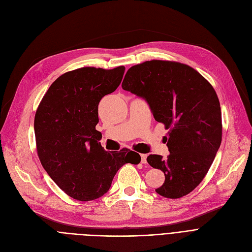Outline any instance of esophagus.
Segmentation results:
<instances>
[{
  "instance_id": "34e87169",
  "label": "esophagus",
  "mask_w": 252,
  "mask_h": 252,
  "mask_svg": "<svg viewBox=\"0 0 252 252\" xmlns=\"http://www.w3.org/2000/svg\"><path fill=\"white\" fill-rule=\"evenodd\" d=\"M141 162L142 163H147V155L146 154H141Z\"/></svg>"
}]
</instances>
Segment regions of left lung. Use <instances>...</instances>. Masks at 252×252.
<instances>
[{
	"label": "left lung",
	"mask_w": 252,
	"mask_h": 252,
	"mask_svg": "<svg viewBox=\"0 0 252 252\" xmlns=\"http://www.w3.org/2000/svg\"><path fill=\"white\" fill-rule=\"evenodd\" d=\"M122 87L146 100L155 121L169 129L168 156L147 157L165 176L155 191L171 199L189 194L204 179L220 146L221 112L215 89L189 65L163 60L131 66Z\"/></svg>",
	"instance_id": "1"
}]
</instances>
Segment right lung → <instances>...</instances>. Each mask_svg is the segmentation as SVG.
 Listing matches in <instances>:
<instances>
[{
    "label": "right lung",
    "instance_id": "obj_1",
    "mask_svg": "<svg viewBox=\"0 0 252 252\" xmlns=\"http://www.w3.org/2000/svg\"><path fill=\"white\" fill-rule=\"evenodd\" d=\"M125 66L82 67L53 83L35 112L34 135L39 160L58 187L73 199L103 196L117 170L138 164L141 156L127 149L105 151L96 129L100 100L121 84Z\"/></svg>",
    "mask_w": 252,
    "mask_h": 252
}]
</instances>
